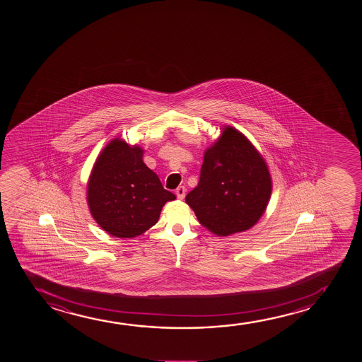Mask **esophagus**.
I'll list each match as a JSON object with an SVG mask.
<instances>
[{"label":"esophagus","instance_id":"1","mask_svg":"<svg viewBox=\"0 0 362 362\" xmlns=\"http://www.w3.org/2000/svg\"><path fill=\"white\" fill-rule=\"evenodd\" d=\"M185 192H187V189L184 188V187H178L177 190H175L177 198L180 199V200H183L184 197H185Z\"/></svg>","mask_w":362,"mask_h":362}]
</instances>
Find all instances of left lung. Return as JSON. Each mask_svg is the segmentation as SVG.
Returning a JSON list of instances; mask_svg holds the SVG:
<instances>
[{
	"label": "left lung",
	"mask_w": 362,
	"mask_h": 362,
	"mask_svg": "<svg viewBox=\"0 0 362 362\" xmlns=\"http://www.w3.org/2000/svg\"><path fill=\"white\" fill-rule=\"evenodd\" d=\"M272 179L246 136L231 126L204 153L197 188L185 197L199 223L218 236L252 228L267 208Z\"/></svg>",
	"instance_id": "left-lung-1"
}]
</instances>
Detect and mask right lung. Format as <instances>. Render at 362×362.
<instances>
[{
    "label": "right lung",
    "instance_id": "obj_1",
    "mask_svg": "<svg viewBox=\"0 0 362 362\" xmlns=\"http://www.w3.org/2000/svg\"><path fill=\"white\" fill-rule=\"evenodd\" d=\"M144 149L115 139L95 162L88 182L90 213L106 233L131 238L158 221L164 204L175 195L142 160Z\"/></svg>",
    "mask_w": 362,
    "mask_h": 362
}]
</instances>
